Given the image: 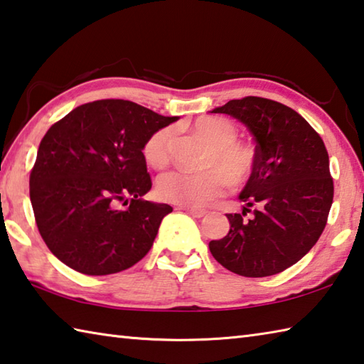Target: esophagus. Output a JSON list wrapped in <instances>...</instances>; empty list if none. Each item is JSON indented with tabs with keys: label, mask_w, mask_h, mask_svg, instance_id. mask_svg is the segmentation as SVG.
I'll list each match as a JSON object with an SVG mask.
<instances>
[{
	"label": "esophagus",
	"mask_w": 364,
	"mask_h": 364,
	"mask_svg": "<svg viewBox=\"0 0 364 364\" xmlns=\"http://www.w3.org/2000/svg\"><path fill=\"white\" fill-rule=\"evenodd\" d=\"M184 211H186L192 218H203L206 215V210H202V208H184Z\"/></svg>",
	"instance_id": "1"
}]
</instances>
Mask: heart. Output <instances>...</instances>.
Masks as SVG:
<instances>
[{
	"label": "heart",
	"mask_w": 364,
	"mask_h": 364,
	"mask_svg": "<svg viewBox=\"0 0 364 364\" xmlns=\"http://www.w3.org/2000/svg\"><path fill=\"white\" fill-rule=\"evenodd\" d=\"M192 131L208 141L211 153L203 172L173 170L158 180V194L166 202L186 206H202L223 196L232 184H243L254 170V149L238 141V129L229 119L205 115L192 123ZM173 132L162 127L149 135L144 146L145 161L154 168H164L170 161Z\"/></svg>",
	"instance_id": "1"
}]
</instances>
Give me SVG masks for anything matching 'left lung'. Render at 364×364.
Segmentation results:
<instances>
[{"label":"left lung","mask_w":364,"mask_h":364,"mask_svg":"<svg viewBox=\"0 0 364 364\" xmlns=\"http://www.w3.org/2000/svg\"><path fill=\"white\" fill-rule=\"evenodd\" d=\"M211 113L247 127L255 164L238 197L243 215H227L230 230L210 241V251L240 276L281 273L311 251L328 219L334 189L323 140L300 113L272 99H233ZM251 208L253 218L246 221Z\"/></svg>","instance_id":"8db88e82"}]
</instances>
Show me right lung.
Returning <instances> with one entry per match:
<instances>
[{"label": "right lung", "mask_w": 364, "mask_h": 364, "mask_svg": "<svg viewBox=\"0 0 364 364\" xmlns=\"http://www.w3.org/2000/svg\"><path fill=\"white\" fill-rule=\"evenodd\" d=\"M123 99L77 107L41 140L30 198L42 240L78 273L104 276L148 254L167 203L144 200L151 189L144 146L176 121Z\"/></svg>", "instance_id": "1"}]
</instances>
